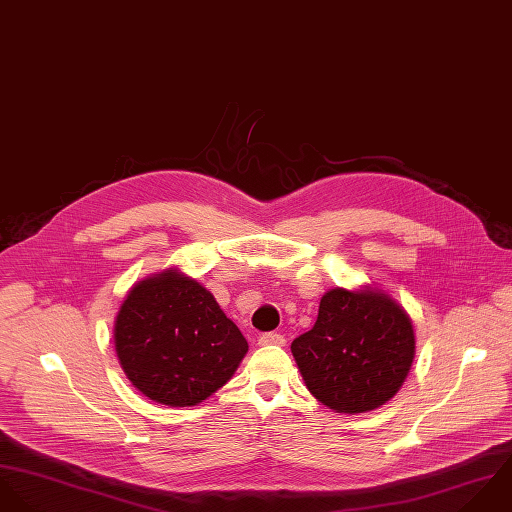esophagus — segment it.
I'll return each mask as SVG.
<instances>
[{
    "instance_id": "34e87169",
    "label": "esophagus",
    "mask_w": 512,
    "mask_h": 512,
    "mask_svg": "<svg viewBox=\"0 0 512 512\" xmlns=\"http://www.w3.org/2000/svg\"><path fill=\"white\" fill-rule=\"evenodd\" d=\"M285 342V336L277 332H265L259 336V346H283Z\"/></svg>"
}]
</instances>
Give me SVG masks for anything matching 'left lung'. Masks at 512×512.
<instances>
[{
  "mask_svg": "<svg viewBox=\"0 0 512 512\" xmlns=\"http://www.w3.org/2000/svg\"><path fill=\"white\" fill-rule=\"evenodd\" d=\"M308 392L338 413H364L392 400L408 378L415 334L408 312L378 289H332L314 326L293 340Z\"/></svg>",
  "mask_w": 512,
  "mask_h": 512,
  "instance_id": "left-lung-1",
  "label": "left lung"
}]
</instances>
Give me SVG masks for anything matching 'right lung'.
Here are the masks:
<instances>
[{
    "instance_id": "obj_1",
    "label": "right lung",
    "mask_w": 512,
    "mask_h": 512,
    "mask_svg": "<svg viewBox=\"0 0 512 512\" xmlns=\"http://www.w3.org/2000/svg\"><path fill=\"white\" fill-rule=\"evenodd\" d=\"M114 348L132 386L172 408L217 392L249 350L204 285L176 269L130 289L114 320Z\"/></svg>"
}]
</instances>
